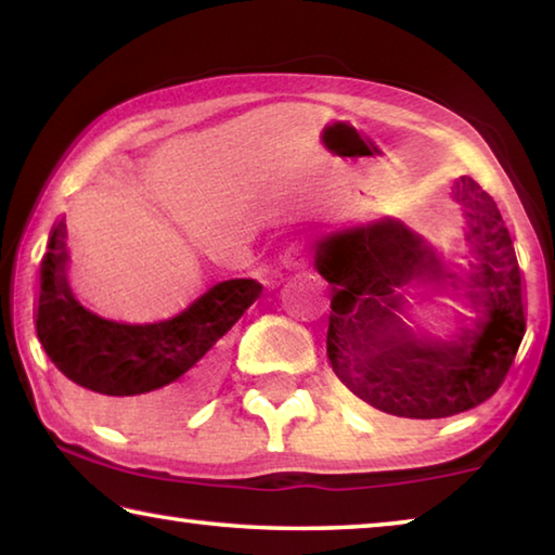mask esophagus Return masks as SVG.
Returning <instances> with one entry per match:
<instances>
[{"label":"esophagus","instance_id":"34e87169","mask_svg":"<svg viewBox=\"0 0 555 555\" xmlns=\"http://www.w3.org/2000/svg\"><path fill=\"white\" fill-rule=\"evenodd\" d=\"M286 264H291V267L304 264V257H300V251H291V255L286 257Z\"/></svg>","mask_w":555,"mask_h":555}]
</instances>
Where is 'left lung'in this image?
Listing matches in <instances>:
<instances>
[{"instance_id": "obj_1", "label": "left lung", "mask_w": 555, "mask_h": 555, "mask_svg": "<svg viewBox=\"0 0 555 555\" xmlns=\"http://www.w3.org/2000/svg\"><path fill=\"white\" fill-rule=\"evenodd\" d=\"M475 261L463 274L397 218L350 224L315 240V261L331 294L327 362L370 406L403 418H446L502 387L526 333L524 274L500 205L469 176L453 183ZM440 278L470 306L453 341L421 336L402 321L400 288Z\"/></svg>"}]
</instances>
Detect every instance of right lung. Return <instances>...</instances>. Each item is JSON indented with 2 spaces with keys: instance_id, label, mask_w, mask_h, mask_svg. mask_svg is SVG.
Instances as JSON below:
<instances>
[{
  "instance_id": "obj_1",
  "label": "right lung",
  "mask_w": 555,
  "mask_h": 555,
  "mask_svg": "<svg viewBox=\"0 0 555 555\" xmlns=\"http://www.w3.org/2000/svg\"><path fill=\"white\" fill-rule=\"evenodd\" d=\"M65 224H53L39 267L34 323L49 360L92 393L142 401L149 413L181 409L208 352L261 294L255 279L210 286L166 321L119 323L78 304L65 276Z\"/></svg>"
}]
</instances>
